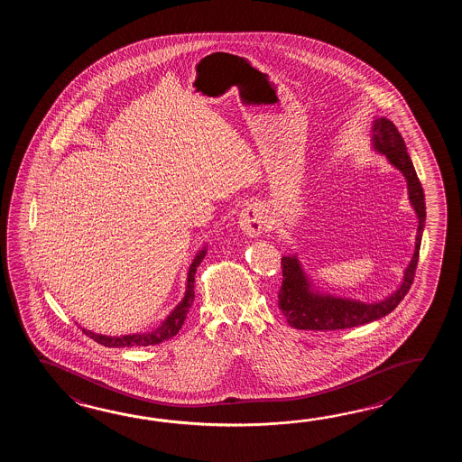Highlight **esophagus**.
Instances as JSON below:
<instances>
[{"instance_id":"34e87169","label":"esophagus","mask_w":462,"mask_h":462,"mask_svg":"<svg viewBox=\"0 0 462 462\" xmlns=\"http://www.w3.org/2000/svg\"><path fill=\"white\" fill-rule=\"evenodd\" d=\"M265 215L261 207L257 205H247L239 213L237 225L243 229V233L249 237H255L261 235L265 229Z\"/></svg>"}]
</instances>
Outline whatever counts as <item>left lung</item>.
I'll return each instance as SVG.
<instances>
[{"mask_svg":"<svg viewBox=\"0 0 462 462\" xmlns=\"http://www.w3.org/2000/svg\"><path fill=\"white\" fill-rule=\"evenodd\" d=\"M374 143L378 152H382L392 162L394 167L402 171L408 181V193L414 211L418 215V236L416 247L411 263L404 273L402 285L390 295L383 302L364 304L348 299H338L332 295L314 294L310 285L305 279L302 267L297 257H282V285L279 289V309L282 310L287 322L297 330H342L352 328L356 325L368 324L382 319L384 315L394 310L398 304L408 294L414 273L420 261V247H421L422 227L426 219V205H424V191L421 181L414 171L411 158L406 152V145L402 134L396 125L386 118H376L374 125Z\"/></svg>","mask_w":462,"mask_h":462,"instance_id":"1","label":"left lung"}]
</instances>
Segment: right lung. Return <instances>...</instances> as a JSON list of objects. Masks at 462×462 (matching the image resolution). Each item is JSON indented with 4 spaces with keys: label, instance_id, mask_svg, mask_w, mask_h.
<instances>
[{
    "label": "right lung",
    "instance_id": "right-lung-1",
    "mask_svg": "<svg viewBox=\"0 0 462 462\" xmlns=\"http://www.w3.org/2000/svg\"><path fill=\"white\" fill-rule=\"evenodd\" d=\"M207 255V249L199 251L197 257L193 259V263L189 265L188 271L187 292L183 300L177 305V309L168 315L167 320L158 327L157 330L148 332V334L124 335V337H106V335H97L88 332L86 328H82V332L88 335V338H92L94 342L104 345V346H148V345H157L170 340L171 337L178 334V330L181 328V325L187 319L188 310L193 305L195 300V274H197L198 265L201 264L203 257Z\"/></svg>",
    "mask_w": 462,
    "mask_h": 462
}]
</instances>
